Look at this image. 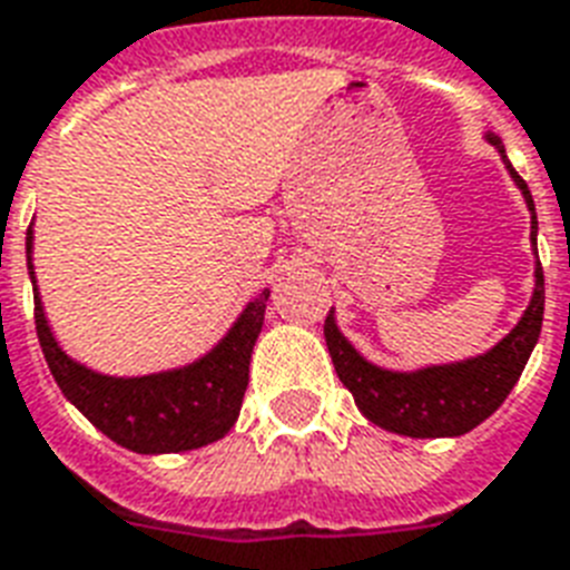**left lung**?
<instances>
[{
	"label": "left lung",
	"mask_w": 570,
	"mask_h": 570,
	"mask_svg": "<svg viewBox=\"0 0 570 570\" xmlns=\"http://www.w3.org/2000/svg\"><path fill=\"white\" fill-rule=\"evenodd\" d=\"M488 142L500 151L505 169L527 198L529 214H532V232L529 240L535 246L538 219L535 202L529 193L527 180L511 169L505 157V145L497 134L484 136ZM544 321V271L535 262V291L529 299L527 312L502 342L479 356L461 360V363L428 365L416 372H390L381 365L368 363L342 330L335 326L333 312L324 321V338L333 356L335 374L354 395L356 407L374 425L386 428L392 434L404 436H461L482 425L502 401L514 390L523 365H527Z\"/></svg>",
	"instance_id": "obj_1"
}]
</instances>
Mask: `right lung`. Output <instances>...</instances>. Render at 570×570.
I'll use <instances>...</instances> for the list:
<instances>
[{"label":"right lung","instance_id":"add662e5","mask_svg":"<svg viewBox=\"0 0 570 570\" xmlns=\"http://www.w3.org/2000/svg\"><path fill=\"white\" fill-rule=\"evenodd\" d=\"M26 262L35 285L32 225L26 232ZM267 297L271 291L264 288L202 360L142 377H109L70 360L52 338L38 285L35 330L59 390L97 431L139 454L189 452L225 436L237 422Z\"/></svg>","mask_w":570,"mask_h":570}]
</instances>
